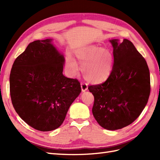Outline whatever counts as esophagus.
<instances>
[{"mask_svg": "<svg viewBox=\"0 0 160 160\" xmlns=\"http://www.w3.org/2000/svg\"><path fill=\"white\" fill-rule=\"evenodd\" d=\"M81 89H82V92H84L88 89V85L86 83L82 82L81 83Z\"/></svg>", "mask_w": 160, "mask_h": 160, "instance_id": "1", "label": "esophagus"}]
</instances>
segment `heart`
Returning <instances> with one entry per match:
<instances>
[{
  "instance_id": "heart-1",
  "label": "heart",
  "mask_w": 160,
  "mask_h": 160,
  "mask_svg": "<svg viewBox=\"0 0 160 160\" xmlns=\"http://www.w3.org/2000/svg\"><path fill=\"white\" fill-rule=\"evenodd\" d=\"M76 56L82 66V71L84 78L91 83L105 82L113 72V54L109 49L90 46L78 50ZM66 66L71 76H76L79 71L78 63L71 56L67 58Z\"/></svg>"
}]
</instances>
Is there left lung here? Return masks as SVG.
Here are the masks:
<instances>
[{"label":"left lung","mask_w":160,"mask_h":160,"mask_svg":"<svg viewBox=\"0 0 160 160\" xmlns=\"http://www.w3.org/2000/svg\"><path fill=\"white\" fill-rule=\"evenodd\" d=\"M113 48V68L102 84L91 85L92 113L102 127L110 131L132 123L147 105L151 91L147 61L130 40H109Z\"/></svg>","instance_id":"left-lung-1"}]
</instances>
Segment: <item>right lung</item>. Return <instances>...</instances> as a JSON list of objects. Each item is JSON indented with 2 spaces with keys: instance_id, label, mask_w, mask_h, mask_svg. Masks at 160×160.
I'll return each instance as SVG.
<instances>
[{
  "instance_id": "obj_1",
  "label": "right lung",
  "mask_w": 160,
  "mask_h": 160,
  "mask_svg": "<svg viewBox=\"0 0 160 160\" xmlns=\"http://www.w3.org/2000/svg\"><path fill=\"white\" fill-rule=\"evenodd\" d=\"M52 40L29 43L15 60L9 76L15 111L30 127L40 131L58 128L81 92L77 79L63 75L64 57Z\"/></svg>"
}]
</instances>
